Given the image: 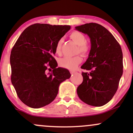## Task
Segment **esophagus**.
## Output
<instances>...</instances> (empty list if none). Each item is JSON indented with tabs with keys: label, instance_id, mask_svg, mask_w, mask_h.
Here are the masks:
<instances>
[{
	"label": "esophagus",
	"instance_id": "34e87169",
	"mask_svg": "<svg viewBox=\"0 0 133 133\" xmlns=\"http://www.w3.org/2000/svg\"><path fill=\"white\" fill-rule=\"evenodd\" d=\"M70 72H71V74H72V75H73V74H74L76 73L75 71H70Z\"/></svg>",
	"mask_w": 133,
	"mask_h": 133
}]
</instances>
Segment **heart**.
Returning <instances> with one entry per match:
<instances>
[{
    "mask_svg": "<svg viewBox=\"0 0 133 133\" xmlns=\"http://www.w3.org/2000/svg\"><path fill=\"white\" fill-rule=\"evenodd\" d=\"M70 37L78 45L77 52L83 56H87L90 51L89 45L86 42V37L83 34L79 31L72 32L70 35ZM62 41L59 40L56 45V52L59 54L61 49ZM82 62L81 56H76L74 57H64L59 60V64L62 68L69 70H74Z\"/></svg>",
    "mask_w": 133,
    "mask_h": 133,
    "instance_id": "b5f03b06",
    "label": "heart"
}]
</instances>
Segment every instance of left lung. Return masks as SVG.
Wrapping results in <instances>:
<instances>
[{
  "mask_svg": "<svg viewBox=\"0 0 133 133\" xmlns=\"http://www.w3.org/2000/svg\"><path fill=\"white\" fill-rule=\"evenodd\" d=\"M75 29L88 35L91 41L89 56L81 66L89 72H82L83 81L77 87V95L87 104L102 106L116 92L123 75L121 48L112 34L100 24L89 23Z\"/></svg>",
  "mask_w": 133,
  "mask_h": 133,
  "instance_id": "1",
  "label": "left lung"
}]
</instances>
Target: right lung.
<instances>
[{
	"label": "right lung",
	"mask_w": 133,
	"mask_h": 133,
	"mask_svg": "<svg viewBox=\"0 0 133 133\" xmlns=\"http://www.w3.org/2000/svg\"><path fill=\"white\" fill-rule=\"evenodd\" d=\"M70 29V25L33 24L22 32L14 45L10 57L11 82L27 106L40 108L51 103L60 84L71 77L68 69L57 68L53 57L56 44ZM48 67L53 70L46 74Z\"/></svg>",
	"instance_id": "obj_1"
}]
</instances>
